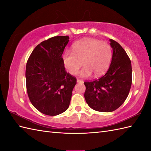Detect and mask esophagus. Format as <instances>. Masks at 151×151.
Masks as SVG:
<instances>
[{"label":"esophagus","instance_id":"obj_1","mask_svg":"<svg viewBox=\"0 0 151 151\" xmlns=\"http://www.w3.org/2000/svg\"><path fill=\"white\" fill-rule=\"evenodd\" d=\"M76 82H77L78 83H83V82H84V81H82V80H81V79H78V78H77V80H76Z\"/></svg>","mask_w":151,"mask_h":151}]
</instances>
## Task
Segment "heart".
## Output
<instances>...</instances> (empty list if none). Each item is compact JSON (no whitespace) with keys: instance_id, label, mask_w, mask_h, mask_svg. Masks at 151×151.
Here are the masks:
<instances>
[{"instance_id":"b5f03b06","label":"heart","mask_w":151,"mask_h":151,"mask_svg":"<svg viewBox=\"0 0 151 151\" xmlns=\"http://www.w3.org/2000/svg\"><path fill=\"white\" fill-rule=\"evenodd\" d=\"M111 58V49L105 41L88 38L76 42L72 51L66 50L63 54L64 66L69 73L75 75L83 64L81 76L88 77L92 72L101 76L108 68Z\"/></svg>"}]
</instances>
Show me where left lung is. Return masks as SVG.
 <instances>
[{"mask_svg":"<svg viewBox=\"0 0 151 151\" xmlns=\"http://www.w3.org/2000/svg\"><path fill=\"white\" fill-rule=\"evenodd\" d=\"M113 54L110 66L104 76L85 82L84 97L93 110L111 112L120 107L132 85V65L129 56L119 44L110 40Z\"/></svg>","mask_w":151,"mask_h":151,"instance_id":"left-lung-1","label":"left lung"}]
</instances>
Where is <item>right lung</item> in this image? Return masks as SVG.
Instances as JSON below:
<instances>
[{"label": "right lung", "instance_id": "1", "mask_svg": "<svg viewBox=\"0 0 151 151\" xmlns=\"http://www.w3.org/2000/svg\"><path fill=\"white\" fill-rule=\"evenodd\" d=\"M69 37L54 36L36 47L26 67V85L31 103L41 113L59 115L69 108L76 78L65 69L62 57Z\"/></svg>", "mask_w": 151, "mask_h": 151}]
</instances>
